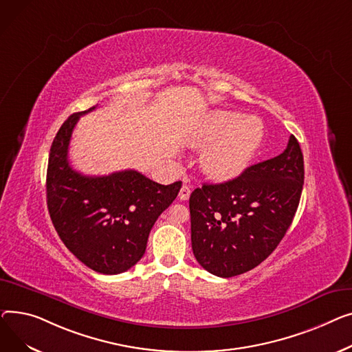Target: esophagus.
Listing matches in <instances>:
<instances>
[{
	"instance_id": "1",
	"label": "esophagus",
	"mask_w": 352,
	"mask_h": 352,
	"mask_svg": "<svg viewBox=\"0 0 352 352\" xmlns=\"http://www.w3.org/2000/svg\"><path fill=\"white\" fill-rule=\"evenodd\" d=\"M190 193H192L190 186H188V184H183V186H182V189H180V192H179V199H180V200H188V199L190 197Z\"/></svg>"
}]
</instances>
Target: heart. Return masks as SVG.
<instances>
[{"label":"heart","instance_id":"b5f03b06","mask_svg":"<svg viewBox=\"0 0 352 352\" xmlns=\"http://www.w3.org/2000/svg\"><path fill=\"white\" fill-rule=\"evenodd\" d=\"M264 129L257 118L217 111L208 116L193 139L195 146L214 142L203 155V168L217 180L241 175L257 153Z\"/></svg>","mask_w":352,"mask_h":352}]
</instances>
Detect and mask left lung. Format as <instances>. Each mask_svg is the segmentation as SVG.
I'll return each mask as SVG.
<instances>
[{
  "instance_id": "1",
  "label": "left lung",
  "mask_w": 352,
  "mask_h": 352,
  "mask_svg": "<svg viewBox=\"0 0 352 352\" xmlns=\"http://www.w3.org/2000/svg\"><path fill=\"white\" fill-rule=\"evenodd\" d=\"M304 184V159L292 135L285 151L236 179L190 195L192 249L217 277H234L270 256L292 226Z\"/></svg>"
}]
</instances>
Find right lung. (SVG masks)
<instances>
[{
    "label": "right lung",
    "instance_id": "obj_1",
    "mask_svg": "<svg viewBox=\"0 0 352 352\" xmlns=\"http://www.w3.org/2000/svg\"><path fill=\"white\" fill-rule=\"evenodd\" d=\"M71 115L50 151L47 204L67 249L100 274H120L144 254L157 217L176 199L182 182L159 184L136 170L85 176L68 160L72 131L82 115Z\"/></svg>",
    "mask_w": 352,
    "mask_h": 352
}]
</instances>
